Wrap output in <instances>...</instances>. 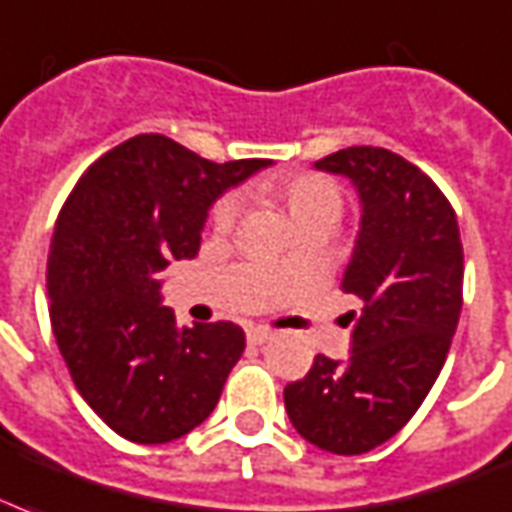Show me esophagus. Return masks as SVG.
Wrapping results in <instances>:
<instances>
[{
	"mask_svg": "<svg viewBox=\"0 0 512 512\" xmlns=\"http://www.w3.org/2000/svg\"><path fill=\"white\" fill-rule=\"evenodd\" d=\"M273 335H276V333H273L271 327L255 325V327H249V330H247V341L252 343V346H263L265 341H271Z\"/></svg>",
	"mask_w": 512,
	"mask_h": 512,
	"instance_id": "obj_1",
	"label": "esophagus"
}]
</instances>
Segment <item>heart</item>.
<instances>
[{"label":"heart","instance_id":"b5f03b06","mask_svg":"<svg viewBox=\"0 0 512 512\" xmlns=\"http://www.w3.org/2000/svg\"><path fill=\"white\" fill-rule=\"evenodd\" d=\"M276 195L287 206L295 228L319 220H341L343 195L341 187L335 185L333 179L319 177V174H298V177L287 179L284 185H279ZM236 212H239L236 195H222L220 201L212 206V225L217 230L230 228ZM284 265H287V260H282L279 268H284Z\"/></svg>","mask_w":512,"mask_h":512}]
</instances>
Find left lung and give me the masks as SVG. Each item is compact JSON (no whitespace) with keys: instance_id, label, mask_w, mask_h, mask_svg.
<instances>
[{"instance_id":"8db88e82","label":"left lung","mask_w":512,"mask_h":512,"mask_svg":"<svg viewBox=\"0 0 512 512\" xmlns=\"http://www.w3.org/2000/svg\"><path fill=\"white\" fill-rule=\"evenodd\" d=\"M317 169L360 193L357 244L343 292L362 300L346 362L314 357L284 408L300 438L341 456L397 435L440 376L462 314L464 252L454 206L432 179L384 147H346Z\"/></svg>"}]
</instances>
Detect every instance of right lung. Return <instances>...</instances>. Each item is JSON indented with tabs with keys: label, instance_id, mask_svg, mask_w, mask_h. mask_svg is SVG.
Masks as SVG:
<instances>
[{
	"label": "right lung",
	"instance_id": "obj_1",
	"mask_svg": "<svg viewBox=\"0 0 512 512\" xmlns=\"http://www.w3.org/2000/svg\"><path fill=\"white\" fill-rule=\"evenodd\" d=\"M268 163H212L169 136L139 134L91 163L61 206L50 325L77 392L120 438L177 440L220 400L244 330L179 327L161 306V271L198 255L209 206Z\"/></svg>",
	"mask_w": 512,
	"mask_h": 512
}]
</instances>
